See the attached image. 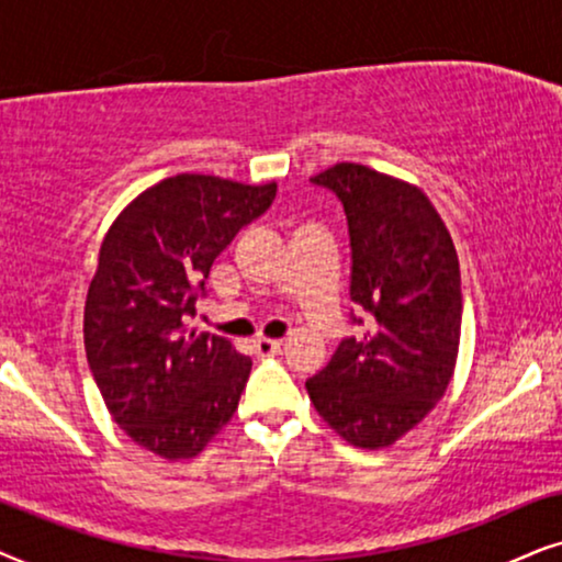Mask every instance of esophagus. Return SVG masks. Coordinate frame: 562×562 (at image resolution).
Masks as SVG:
<instances>
[{
    "instance_id": "34e87169",
    "label": "esophagus",
    "mask_w": 562,
    "mask_h": 562,
    "mask_svg": "<svg viewBox=\"0 0 562 562\" xmlns=\"http://www.w3.org/2000/svg\"><path fill=\"white\" fill-rule=\"evenodd\" d=\"M254 349H257L259 357H277L282 351V341L280 339H265V336H259V339L254 341Z\"/></svg>"
}]
</instances>
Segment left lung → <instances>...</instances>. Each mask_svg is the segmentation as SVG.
<instances>
[{"instance_id": "1", "label": "left lung", "mask_w": 562, "mask_h": 562, "mask_svg": "<svg viewBox=\"0 0 562 562\" xmlns=\"http://www.w3.org/2000/svg\"><path fill=\"white\" fill-rule=\"evenodd\" d=\"M311 182L344 205L359 308L349 318L362 334L344 336L305 387L339 437L378 450L414 429L450 385L462 326L458 251L418 187L362 164H336Z\"/></svg>"}]
</instances>
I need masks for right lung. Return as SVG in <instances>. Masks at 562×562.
Returning a JSON list of instances; mask_svg holds the SVG:
<instances>
[{"label": "right lung", "mask_w": 562, "mask_h": 562, "mask_svg": "<svg viewBox=\"0 0 562 562\" xmlns=\"http://www.w3.org/2000/svg\"><path fill=\"white\" fill-rule=\"evenodd\" d=\"M277 184L177 175L148 187L104 236L85 349L104 406L133 442L194 458L238 408L251 359L187 331L218 254L272 205Z\"/></svg>", "instance_id": "1"}]
</instances>
